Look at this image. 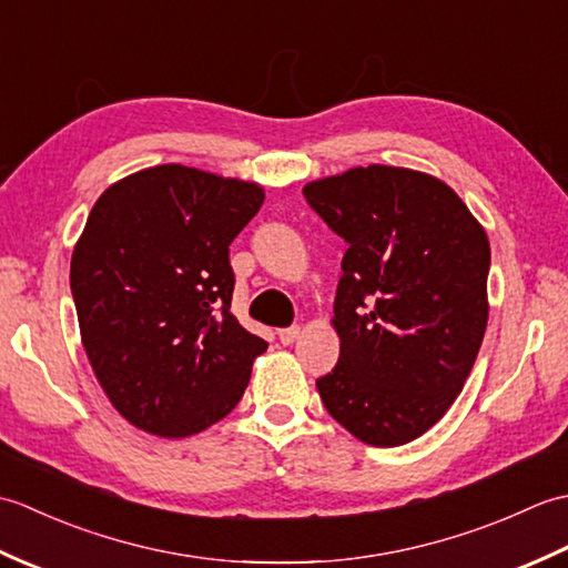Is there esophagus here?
Returning <instances> with one entry per match:
<instances>
[{"instance_id":"1","label":"esophagus","mask_w":568,"mask_h":568,"mask_svg":"<svg viewBox=\"0 0 568 568\" xmlns=\"http://www.w3.org/2000/svg\"><path fill=\"white\" fill-rule=\"evenodd\" d=\"M297 336H300V327H287V329H281V332H277V339H281V344H285V346L295 344V342H297Z\"/></svg>"}]
</instances>
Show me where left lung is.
Masks as SVG:
<instances>
[{"instance_id":"left-lung-1","label":"left lung","mask_w":568,"mask_h":568,"mask_svg":"<svg viewBox=\"0 0 568 568\" xmlns=\"http://www.w3.org/2000/svg\"><path fill=\"white\" fill-rule=\"evenodd\" d=\"M303 195L348 244L322 403L371 446L413 442L452 407L484 342L486 229L449 185L409 168H352Z\"/></svg>"}]
</instances>
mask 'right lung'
<instances>
[{
	"label": "right lung",
	"mask_w": 568,
	"mask_h": 568,
	"mask_svg": "<svg viewBox=\"0 0 568 568\" xmlns=\"http://www.w3.org/2000/svg\"><path fill=\"white\" fill-rule=\"evenodd\" d=\"M246 180L165 163L106 187L70 261L84 354L131 425L180 439L244 395L268 344L229 312V244L261 210Z\"/></svg>",
	"instance_id": "add662e5"
}]
</instances>
